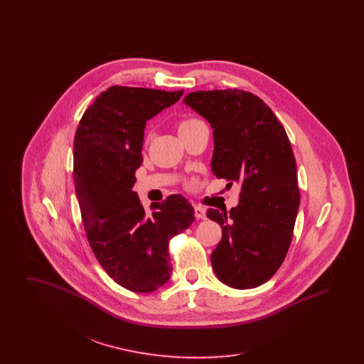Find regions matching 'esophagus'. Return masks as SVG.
I'll return each mask as SVG.
<instances>
[{
  "label": "esophagus",
  "mask_w": 364,
  "mask_h": 364,
  "mask_svg": "<svg viewBox=\"0 0 364 364\" xmlns=\"http://www.w3.org/2000/svg\"><path fill=\"white\" fill-rule=\"evenodd\" d=\"M195 217L198 220H205L206 218V208L202 206H195Z\"/></svg>",
  "instance_id": "34e87169"
}]
</instances>
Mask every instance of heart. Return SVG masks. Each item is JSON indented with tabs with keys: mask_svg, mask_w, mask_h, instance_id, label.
<instances>
[{
	"mask_svg": "<svg viewBox=\"0 0 364 364\" xmlns=\"http://www.w3.org/2000/svg\"><path fill=\"white\" fill-rule=\"evenodd\" d=\"M196 122H200V120H198V119H187V120H183V122L178 124V131L186 129V128H190L191 125H193V124H196Z\"/></svg>",
	"mask_w": 364,
	"mask_h": 364,
	"instance_id": "1",
	"label": "heart"
}]
</instances>
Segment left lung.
Wrapping results in <instances>:
<instances>
[{"label": "left lung", "mask_w": 364, "mask_h": 364, "mask_svg": "<svg viewBox=\"0 0 364 364\" xmlns=\"http://www.w3.org/2000/svg\"><path fill=\"white\" fill-rule=\"evenodd\" d=\"M184 104L213 128V174L242 187L236 208L206 213L223 228L211 266L232 288H257L276 274L294 236L300 193L291 141L272 109L251 92L195 91Z\"/></svg>", "instance_id": "8db88e82"}]
</instances>
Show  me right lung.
Wrapping results in <instances>:
<instances>
[{"label": "right lung", "instance_id": "obj_1", "mask_svg": "<svg viewBox=\"0 0 364 364\" xmlns=\"http://www.w3.org/2000/svg\"><path fill=\"white\" fill-rule=\"evenodd\" d=\"M183 92L109 87L88 106L75 135L73 178L87 239L105 272L138 294L168 282L169 240L195 220L181 195L151 203L146 211L132 190L143 162L146 122Z\"/></svg>", "mask_w": 364, "mask_h": 364}]
</instances>
